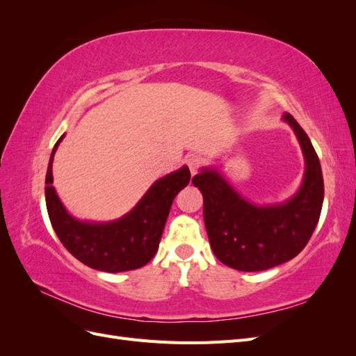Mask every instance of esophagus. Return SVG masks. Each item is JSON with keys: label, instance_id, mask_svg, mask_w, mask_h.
I'll return each instance as SVG.
<instances>
[{"label": "esophagus", "instance_id": "34e87169", "mask_svg": "<svg viewBox=\"0 0 356 356\" xmlns=\"http://www.w3.org/2000/svg\"><path fill=\"white\" fill-rule=\"evenodd\" d=\"M187 165H188V168H190L191 175L195 177V175L197 174L199 168L202 166V159H200V157H197V156H191V157H188V159H187Z\"/></svg>", "mask_w": 356, "mask_h": 356}]
</instances>
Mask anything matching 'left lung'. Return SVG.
I'll return each instance as SVG.
<instances>
[{
    "instance_id": "8db88e82",
    "label": "left lung",
    "mask_w": 356,
    "mask_h": 356,
    "mask_svg": "<svg viewBox=\"0 0 356 356\" xmlns=\"http://www.w3.org/2000/svg\"><path fill=\"white\" fill-rule=\"evenodd\" d=\"M305 157V175L294 196L281 203L257 204L239 195L221 172L202 168L193 178L203 196V220L218 260L241 272H260L293 260L309 242L324 202V179L309 136L291 114Z\"/></svg>"
}]
</instances>
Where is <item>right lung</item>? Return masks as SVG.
I'll return each mask as SVG.
<instances>
[{
  "label": "right lung",
  "mask_w": 356,
  "mask_h": 356,
  "mask_svg": "<svg viewBox=\"0 0 356 356\" xmlns=\"http://www.w3.org/2000/svg\"><path fill=\"white\" fill-rule=\"evenodd\" d=\"M63 134L51 149L46 175L49 218L59 241L83 264L95 270L118 273L145 266L156 255L175 196L190 182V170L182 166L159 178L135 207L123 217L106 221H81L63 207L53 187V157Z\"/></svg>",
  "instance_id": "obj_1"
}]
</instances>
